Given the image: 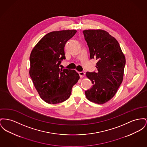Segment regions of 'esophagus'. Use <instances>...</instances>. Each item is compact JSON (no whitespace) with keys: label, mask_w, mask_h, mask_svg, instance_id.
I'll return each mask as SVG.
<instances>
[{"label":"esophagus","mask_w":147,"mask_h":147,"mask_svg":"<svg viewBox=\"0 0 147 147\" xmlns=\"http://www.w3.org/2000/svg\"><path fill=\"white\" fill-rule=\"evenodd\" d=\"M79 74L80 78H83L85 76L86 73L84 71H80V72H79Z\"/></svg>","instance_id":"obj_1"}]
</instances>
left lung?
Masks as SVG:
<instances>
[{
  "instance_id": "left-lung-1",
  "label": "left lung",
  "mask_w": 147,
  "mask_h": 147,
  "mask_svg": "<svg viewBox=\"0 0 147 147\" xmlns=\"http://www.w3.org/2000/svg\"><path fill=\"white\" fill-rule=\"evenodd\" d=\"M83 33L90 59L98 61L97 72H86L93 85L85 92L86 96L92 102L105 103L112 98L121 86L125 58L118 41L106 31L85 30Z\"/></svg>"
}]
</instances>
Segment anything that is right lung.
<instances>
[{"label":"right lung","mask_w":147,"mask_h":147,"mask_svg":"<svg viewBox=\"0 0 147 147\" xmlns=\"http://www.w3.org/2000/svg\"><path fill=\"white\" fill-rule=\"evenodd\" d=\"M76 30L52 32L36 44L30 55L29 74L41 98L49 104L67 100L79 76L74 70L60 69L65 59L64 47Z\"/></svg>","instance_id":"obj_1"}]
</instances>
